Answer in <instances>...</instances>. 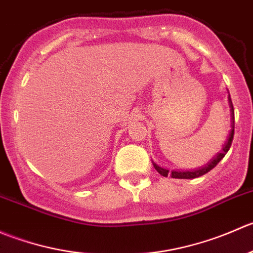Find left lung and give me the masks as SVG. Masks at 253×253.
I'll use <instances>...</instances> for the list:
<instances>
[{
	"instance_id": "1",
	"label": "left lung",
	"mask_w": 253,
	"mask_h": 253,
	"mask_svg": "<svg viewBox=\"0 0 253 253\" xmlns=\"http://www.w3.org/2000/svg\"><path fill=\"white\" fill-rule=\"evenodd\" d=\"M229 104H230V112H231V130H230V134H229V136H227L226 142H225V145H224V146H222V150L220 152H217L216 156L212 157L211 161H209L208 164H207L204 167H201V169H193V171H171V172H169V169H164V167H160L159 165H156V164H155V162H152V164H154L155 169H156V171L159 172V173L161 174V176H164V177L171 176L172 178L191 179V178H197V177L203 176V174L208 173V172L211 171V169H214V167L216 166V165L219 164L220 161H221L222 157H224L225 155H226V152L229 151L230 146H231L232 139H234L235 117H234V107H232V102H231V98H230V94H229Z\"/></svg>"
}]
</instances>
